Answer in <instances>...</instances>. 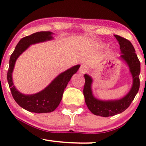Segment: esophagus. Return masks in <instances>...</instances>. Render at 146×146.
I'll use <instances>...</instances> for the list:
<instances>
[{
	"instance_id": "esophagus-1",
	"label": "esophagus",
	"mask_w": 146,
	"mask_h": 146,
	"mask_svg": "<svg viewBox=\"0 0 146 146\" xmlns=\"http://www.w3.org/2000/svg\"><path fill=\"white\" fill-rule=\"evenodd\" d=\"M87 71H88V68H87L86 66H84V65H82V66H80V70H79V73H80V74H84V73H86Z\"/></svg>"
}]
</instances>
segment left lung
<instances>
[{
	"mask_svg": "<svg viewBox=\"0 0 146 146\" xmlns=\"http://www.w3.org/2000/svg\"><path fill=\"white\" fill-rule=\"evenodd\" d=\"M118 41L120 48V56L119 59L124 62L128 66L131 74L132 84L130 89L126 95L117 100H100L93 95L92 84L93 80L89 75L85 74V84L84 87V95L87 107L92 113L101 117L114 116L121 113L128 108L131 102L138 93L140 81V62L135 53V50L132 43L128 40L115 35Z\"/></svg>",
	"mask_w": 146,
	"mask_h": 146,
	"instance_id": "8db88e82",
	"label": "left lung"
}]
</instances>
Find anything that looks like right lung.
<instances>
[{
  "mask_svg": "<svg viewBox=\"0 0 146 146\" xmlns=\"http://www.w3.org/2000/svg\"><path fill=\"white\" fill-rule=\"evenodd\" d=\"M53 33L51 31H40L22 38L10 57L7 81L11 94L20 106L31 113H51L56 110L61 102L64 90L68 82L80 66V64L75 65L60 73L47 86L38 93L26 95L18 90L14 85L12 73L18 57L26 51L30 45L53 40Z\"/></svg>",
  "mask_w": 146,
  "mask_h": 146,
  "instance_id": "add662e5",
  "label": "right lung"
}]
</instances>
